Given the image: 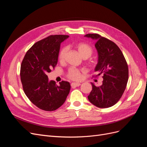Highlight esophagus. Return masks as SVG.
<instances>
[{
  "instance_id": "1",
  "label": "esophagus",
  "mask_w": 147,
  "mask_h": 147,
  "mask_svg": "<svg viewBox=\"0 0 147 147\" xmlns=\"http://www.w3.org/2000/svg\"><path fill=\"white\" fill-rule=\"evenodd\" d=\"M80 85H81V84L80 83H75V82H74V83H71V86H72V88L79 86H80Z\"/></svg>"
}]
</instances>
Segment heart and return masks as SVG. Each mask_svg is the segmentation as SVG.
<instances>
[{
	"label": "heart",
	"instance_id": "obj_1",
	"mask_svg": "<svg viewBox=\"0 0 147 147\" xmlns=\"http://www.w3.org/2000/svg\"><path fill=\"white\" fill-rule=\"evenodd\" d=\"M75 47L77 49L78 53L84 59L90 57L93 53L92 47L89 45L88 43L84 42H79L75 45ZM67 52V48L64 47L61 48L58 55V59L61 63H63L65 61V56ZM83 72V70L77 68L71 67L69 69L67 77L72 80L78 81L82 78V73Z\"/></svg>",
	"mask_w": 147,
	"mask_h": 147
}]
</instances>
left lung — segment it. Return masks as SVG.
Instances as JSON below:
<instances>
[{"instance_id": "8db88e82", "label": "left lung", "mask_w": 147, "mask_h": 147, "mask_svg": "<svg viewBox=\"0 0 147 147\" xmlns=\"http://www.w3.org/2000/svg\"><path fill=\"white\" fill-rule=\"evenodd\" d=\"M84 36L96 40L98 63L95 72L98 74L95 77L102 75L103 78L100 86L91 83L92 91L88 98L97 107H110L117 103L126 88L129 77L127 62L121 50L112 41L97 34H88Z\"/></svg>"}]
</instances>
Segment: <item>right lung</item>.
Segmentation results:
<instances>
[{
	"instance_id": "right-lung-1",
	"label": "right lung",
	"mask_w": 147,
	"mask_h": 147,
	"mask_svg": "<svg viewBox=\"0 0 147 147\" xmlns=\"http://www.w3.org/2000/svg\"><path fill=\"white\" fill-rule=\"evenodd\" d=\"M69 35H51L32 46L26 52L20 70L21 81L25 94L40 109L54 111L66 100L70 90L68 82L57 85L49 81L47 74L55 69L58 60L61 43Z\"/></svg>"
}]
</instances>
